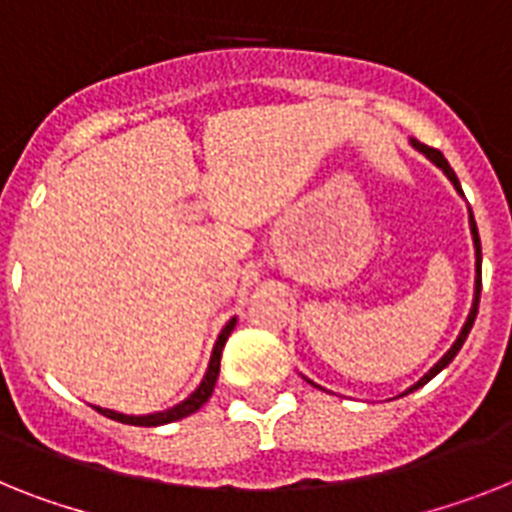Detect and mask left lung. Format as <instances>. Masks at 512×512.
<instances>
[{
    "label": "left lung",
    "mask_w": 512,
    "mask_h": 512,
    "mask_svg": "<svg viewBox=\"0 0 512 512\" xmlns=\"http://www.w3.org/2000/svg\"><path fill=\"white\" fill-rule=\"evenodd\" d=\"M411 146H413V149H416V151H421V154H424L426 159H432V162L437 164L439 170L445 172L447 180H450V183L455 185V190H458L460 196H463V188H460V183H458V175H455L453 167H450V164H447V159H445V156H442V151L432 149V146H426V143L416 141V138H411ZM468 225H471V235H474V248H476V285H474V303H471V314H468L466 324H463V329H460L458 340L453 342V348L447 350L445 356L439 358V361L434 363L432 369L426 371L424 377L418 379V382L413 384V387H408V390H405L403 395H408V392L418 390V387H424V384L429 382V379L437 377L439 371L445 369L447 363H450V361H453L455 356H458V350L463 348V342H466L468 332H471V327H474V322H476V314H479V295H481V240H479V230H476V219H474V211H471V206H468ZM306 382H308V384H314V382H311V379H306ZM316 387H319V384H316Z\"/></svg>",
    "instance_id": "obj_1"
}]
</instances>
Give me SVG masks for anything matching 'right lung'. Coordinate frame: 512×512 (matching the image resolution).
<instances>
[{
  "label": "right lung",
  "mask_w": 512,
  "mask_h": 512,
  "mask_svg": "<svg viewBox=\"0 0 512 512\" xmlns=\"http://www.w3.org/2000/svg\"><path fill=\"white\" fill-rule=\"evenodd\" d=\"M235 329V319L225 324V329L219 332L217 342H214V350H211V358H209V369H206L204 379L201 384L196 387V392H190L188 398L183 403H177L175 408H167V411H159V413H149V416H125V413H117V411H109V408H99L96 405V411L101 416L112 418V421H120V424H130V426H162V424H172V421H180V418L190 416V413H196L206 400L211 398V392H214V384H217L219 377V361H222V348H225L227 337L230 332Z\"/></svg>",
  "instance_id": "right-lung-1"
}]
</instances>
